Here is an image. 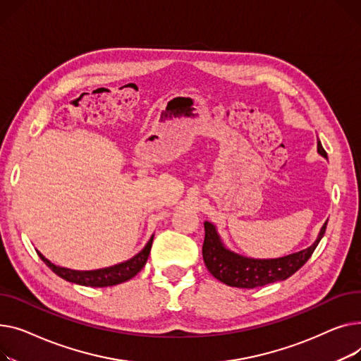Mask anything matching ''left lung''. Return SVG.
Instances as JSON below:
<instances>
[{
  "mask_svg": "<svg viewBox=\"0 0 361 361\" xmlns=\"http://www.w3.org/2000/svg\"><path fill=\"white\" fill-rule=\"evenodd\" d=\"M317 153L328 159L321 142H317ZM326 224L328 220L322 226L316 240L306 249L280 258L258 259L243 257L240 253H236L226 247L219 235L217 227L213 223L205 221L202 258L207 269L213 274L219 281L230 287L255 288L275 281H283L291 277L295 271H299L307 262L317 243L324 238Z\"/></svg>",
  "mask_w": 361,
  "mask_h": 361,
  "instance_id": "left-lung-1",
  "label": "left lung"
}]
</instances>
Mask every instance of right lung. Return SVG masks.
Here are the masks:
<instances>
[{"instance_id":"1","label":"right lung","mask_w":361,"mask_h":361,"mask_svg":"<svg viewBox=\"0 0 361 361\" xmlns=\"http://www.w3.org/2000/svg\"><path fill=\"white\" fill-rule=\"evenodd\" d=\"M153 239H154V235L150 238V240L147 242L144 249L140 253H137V255L130 261L121 262L109 268L94 269V271H75L70 268H62L52 264L49 259H47L39 250H37V255L58 275V277L67 280L70 283L86 286V287H111V286H116L131 280L142 269V267L148 259V255H150Z\"/></svg>"}]
</instances>
